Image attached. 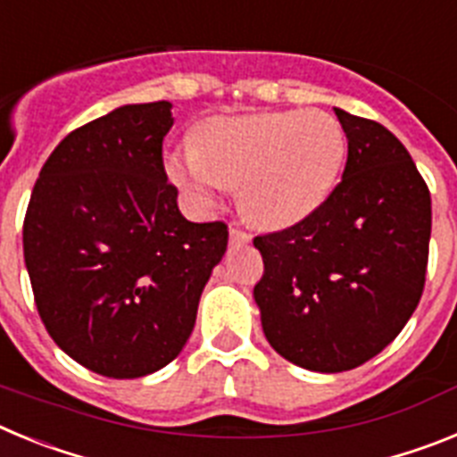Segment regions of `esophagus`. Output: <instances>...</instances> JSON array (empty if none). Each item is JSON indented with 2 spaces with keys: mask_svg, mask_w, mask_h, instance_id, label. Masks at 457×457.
I'll list each match as a JSON object with an SVG mask.
<instances>
[{
  "mask_svg": "<svg viewBox=\"0 0 457 457\" xmlns=\"http://www.w3.org/2000/svg\"><path fill=\"white\" fill-rule=\"evenodd\" d=\"M228 237H231V245H247V242L252 240V236L240 231V228H231V231H228Z\"/></svg>",
  "mask_w": 457,
  "mask_h": 457,
  "instance_id": "34e87169",
  "label": "esophagus"
}]
</instances>
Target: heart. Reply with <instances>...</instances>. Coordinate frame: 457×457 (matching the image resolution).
I'll use <instances>...</instances> for the list:
<instances>
[{"label": "heart", "mask_w": 457, "mask_h": 457, "mask_svg": "<svg viewBox=\"0 0 457 457\" xmlns=\"http://www.w3.org/2000/svg\"><path fill=\"white\" fill-rule=\"evenodd\" d=\"M345 151V132L327 112H261L205 120L196 146L169 151L164 169L196 208L240 185V205L256 224L286 228L329 199Z\"/></svg>", "instance_id": "obj_1"}]
</instances>
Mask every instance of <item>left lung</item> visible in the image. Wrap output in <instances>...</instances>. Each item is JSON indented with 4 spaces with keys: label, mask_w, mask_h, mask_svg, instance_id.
<instances>
[{
    "label": "left lung",
    "mask_w": 457,
    "mask_h": 457,
    "mask_svg": "<svg viewBox=\"0 0 457 457\" xmlns=\"http://www.w3.org/2000/svg\"><path fill=\"white\" fill-rule=\"evenodd\" d=\"M348 162L329 199L300 224L253 237V288L268 343L295 366H361L410 320L426 284L430 192L385 125L334 107Z\"/></svg>",
    "instance_id": "8db88e82"
}]
</instances>
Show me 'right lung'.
<instances>
[{"mask_svg":"<svg viewBox=\"0 0 457 457\" xmlns=\"http://www.w3.org/2000/svg\"><path fill=\"white\" fill-rule=\"evenodd\" d=\"M171 107L123 104L71 132L40 169L24 217L40 320L104 378H144L179 357L226 253V224L185 220L167 183Z\"/></svg>","mask_w":457,"mask_h":457,"instance_id":"1","label":"right lung"}]
</instances>
